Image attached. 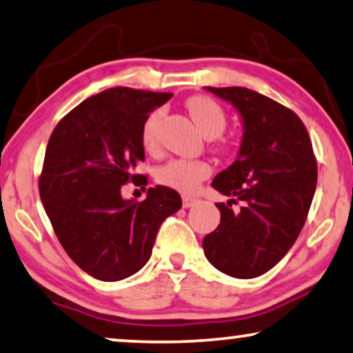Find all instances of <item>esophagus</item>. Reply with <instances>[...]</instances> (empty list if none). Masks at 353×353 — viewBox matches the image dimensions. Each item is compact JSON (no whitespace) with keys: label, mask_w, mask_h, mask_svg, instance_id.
I'll list each match as a JSON object with an SVG mask.
<instances>
[{"label":"esophagus","mask_w":353,"mask_h":353,"mask_svg":"<svg viewBox=\"0 0 353 353\" xmlns=\"http://www.w3.org/2000/svg\"><path fill=\"white\" fill-rule=\"evenodd\" d=\"M195 201H196V198H193V196H188V195L182 196V206L183 208L193 206V205H195Z\"/></svg>","instance_id":"34e87169"}]
</instances>
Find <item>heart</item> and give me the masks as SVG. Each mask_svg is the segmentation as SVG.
<instances>
[{
	"mask_svg": "<svg viewBox=\"0 0 353 353\" xmlns=\"http://www.w3.org/2000/svg\"><path fill=\"white\" fill-rule=\"evenodd\" d=\"M185 107L203 136L214 139L217 150H224L225 143L221 141L219 136L225 131L227 117L219 103L206 96H193L185 102ZM163 117H165L163 108H157L143 121L141 141L147 152H155L158 148V131ZM211 165L203 160H171L158 170L157 179L163 185L183 193H192L205 179L211 176Z\"/></svg>",
	"mask_w": 353,
	"mask_h": 353,
	"instance_id": "heart-1",
	"label": "heart"
}]
</instances>
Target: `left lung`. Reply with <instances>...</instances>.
<instances>
[{
  "label": "left lung",
  "instance_id": "8db88e82",
  "mask_svg": "<svg viewBox=\"0 0 353 353\" xmlns=\"http://www.w3.org/2000/svg\"><path fill=\"white\" fill-rule=\"evenodd\" d=\"M232 102L245 125L238 158L211 185L221 224L203 238L208 261L222 274L254 278L278 264L299 236L316 188L309 132L290 108L248 88H206ZM243 206L233 213L231 203Z\"/></svg>",
  "mask_w": 353,
  "mask_h": 353
}]
</instances>
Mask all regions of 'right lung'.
Masks as SVG:
<instances>
[{"instance_id":"obj_1","label":"right lung","mask_w":353,"mask_h":353,"mask_svg":"<svg viewBox=\"0 0 353 353\" xmlns=\"http://www.w3.org/2000/svg\"><path fill=\"white\" fill-rule=\"evenodd\" d=\"M171 97L105 89L68 112L49 137L38 179L44 211L70 259L97 280L141 270L161 222L181 210V195L165 185L148 188L143 201L121 198V187L142 177L143 121ZM139 183L147 185V177Z\"/></svg>"}]
</instances>
